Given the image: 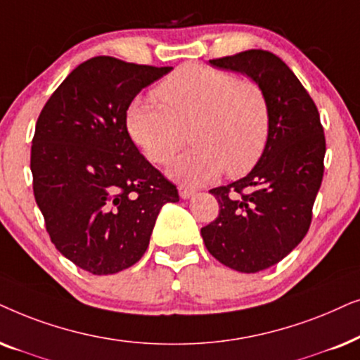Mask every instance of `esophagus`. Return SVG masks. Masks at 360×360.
Wrapping results in <instances>:
<instances>
[{
	"label": "esophagus",
	"mask_w": 360,
	"mask_h": 360,
	"mask_svg": "<svg viewBox=\"0 0 360 360\" xmlns=\"http://www.w3.org/2000/svg\"><path fill=\"white\" fill-rule=\"evenodd\" d=\"M179 195H181V199H189L194 195V191L188 189V188H179Z\"/></svg>",
	"instance_id": "obj_1"
}]
</instances>
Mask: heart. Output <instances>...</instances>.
Returning <instances> with one entry per match:
<instances>
[{"label": "heart", "instance_id": "heart-1", "mask_svg": "<svg viewBox=\"0 0 360 360\" xmlns=\"http://www.w3.org/2000/svg\"><path fill=\"white\" fill-rule=\"evenodd\" d=\"M155 98L135 100L127 110L131 140L155 165L169 162L189 128L193 148L171 166L186 184H204L220 172L250 171L270 136V107L257 82L230 70L188 64L156 85Z\"/></svg>", "mask_w": 360, "mask_h": 360}]
</instances>
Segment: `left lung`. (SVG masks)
<instances>
[{
    "label": "left lung",
    "instance_id": "1",
    "mask_svg": "<svg viewBox=\"0 0 360 360\" xmlns=\"http://www.w3.org/2000/svg\"><path fill=\"white\" fill-rule=\"evenodd\" d=\"M210 64L247 74L270 107L262 158L245 177L210 189L219 215L200 229L222 265L255 273L283 260L308 233L324 174V130L313 98L278 56L250 49Z\"/></svg>",
    "mask_w": 360,
    "mask_h": 360
}]
</instances>
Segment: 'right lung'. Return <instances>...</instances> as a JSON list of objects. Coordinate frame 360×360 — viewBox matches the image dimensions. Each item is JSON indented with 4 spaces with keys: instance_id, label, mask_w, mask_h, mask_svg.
<instances>
[{
    "instance_id": "obj_1",
    "label": "right lung",
    "mask_w": 360,
    "mask_h": 360,
    "mask_svg": "<svg viewBox=\"0 0 360 360\" xmlns=\"http://www.w3.org/2000/svg\"><path fill=\"white\" fill-rule=\"evenodd\" d=\"M171 69L92 57L65 77L37 118L36 202L57 250L94 275L135 265L162 205L179 200L127 128L133 98Z\"/></svg>"
}]
</instances>
